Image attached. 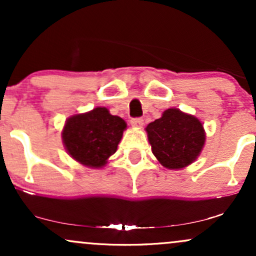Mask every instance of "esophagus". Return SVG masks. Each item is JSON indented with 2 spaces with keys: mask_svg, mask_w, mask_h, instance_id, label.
<instances>
[{
  "mask_svg": "<svg viewBox=\"0 0 256 256\" xmlns=\"http://www.w3.org/2000/svg\"><path fill=\"white\" fill-rule=\"evenodd\" d=\"M131 125L134 126V128H142L143 119L142 118H132L131 119Z\"/></svg>",
  "mask_w": 256,
  "mask_h": 256,
  "instance_id": "1",
  "label": "esophagus"
}]
</instances>
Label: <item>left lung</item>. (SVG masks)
Masks as SVG:
<instances>
[{
	"mask_svg": "<svg viewBox=\"0 0 256 256\" xmlns=\"http://www.w3.org/2000/svg\"><path fill=\"white\" fill-rule=\"evenodd\" d=\"M152 154L170 170L184 168L198 158L204 146L206 134L201 122L177 108H170L162 116L146 128Z\"/></svg>",
	"mask_w": 256,
	"mask_h": 256,
	"instance_id": "8db88e82",
	"label": "left lung"
}]
</instances>
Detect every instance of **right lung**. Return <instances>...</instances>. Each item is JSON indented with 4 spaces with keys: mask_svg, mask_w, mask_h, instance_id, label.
I'll list each match as a JSON object with an SVG mask.
<instances>
[{
    "mask_svg": "<svg viewBox=\"0 0 256 256\" xmlns=\"http://www.w3.org/2000/svg\"><path fill=\"white\" fill-rule=\"evenodd\" d=\"M126 128L120 116H112L104 107L76 114L66 120L62 142L71 158L91 168H101L116 152Z\"/></svg>",
    "mask_w": 256,
    "mask_h": 256,
    "instance_id": "add662e5",
    "label": "right lung"
}]
</instances>
